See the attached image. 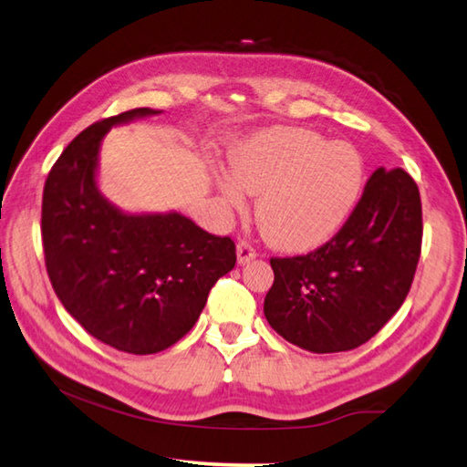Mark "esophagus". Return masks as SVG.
Listing matches in <instances>:
<instances>
[{"instance_id": "obj_1", "label": "esophagus", "mask_w": 467, "mask_h": 467, "mask_svg": "<svg viewBox=\"0 0 467 467\" xmlns=\"http://www.w3.org/2000/svg\"><path fill=\"white\" fill-rule=\"evenodd\" d=\"M254 256H256L254 246L246 241H239V244H236V261H239V265L251 263Z\"/></svg>"}]
</instances>
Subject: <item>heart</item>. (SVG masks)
<instances>
[{
  "label": "heart",
  "instance_id": "heart-1",
  "mask_svg": "<svg viewBox=\"0 0 467 467\" xmlns=\"http://www.w3.org/2000/svg\"><path fill=\"white\" fill-rule=\"evenodd\" d=\"M233 174L216 172L223 202L246 211L259 194L256 221L276 249L305 253L331 241L361 201L365 162L347 142L305 128H271L231 152Z\"/></svg>",
  "mask_w": 467,
  "mask_h": 467
}]
</instances>
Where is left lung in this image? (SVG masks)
<instances>
[{"label": "left lung", "instance_id": "8db88e82", "mask_svg": "<svg viewBox=\"0 0 467 467\" xmlns=\"http://www.w3.org/2000/svg\"><path fill=\"white\" fill-rule=\"evenodd\" d=\"M421 198L413 178L377 168L333 239L305 256L271 259L265 317L283 339L311 353L369 341L410 293L421 253Z\"/></svg>", "mask_w": 467, "mask_h": 467}]
</instances>
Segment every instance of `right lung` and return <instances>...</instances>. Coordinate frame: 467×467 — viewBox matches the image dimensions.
<instances>
[{"label":"right lung","instance_id":"add662e5","mask_svg":"<svg viewBox=\"0 0 467 467\" xmlns=\"http://www.w3.org/2000/svg\"><path fill=\"white\" fill-rule=\"evenodd\" d=\"M162 110L134 108L86 128L47 174L46 269L66 311L98 341L132 355L164 351L201 317L234 269V243L176 213H126L98 186L104 136Z\"/></svg>","mask_w":467,"mask_h":467}]
</instances>
